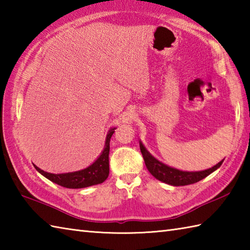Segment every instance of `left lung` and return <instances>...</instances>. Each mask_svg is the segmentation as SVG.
<instances>
[{"label": "left lung", "instance_id": "obj_1", "mask_svg": "<svg viewBox=\"0 0 250 250\" xmlns=\"http://www.w3.org/2000/svg\"><path fill=\"white\" fill-rule=\"evenodd\" d=\"M140 148L141 152L144 158L146 167L153 177L160 180L162 183H166L171 186H186L198 183L200 180L208 176L209 174L215 172L217 168H219L224 162V160L217 163L213 167L204 169V171L199 172H186L180 171L175 167H171L167 164L159 161L158 159L153 157L151 153L146 149V147L143 145V143L140 141Z\"/></svg>", "mask_w": 250, "mask_h": 250}]
</instances>
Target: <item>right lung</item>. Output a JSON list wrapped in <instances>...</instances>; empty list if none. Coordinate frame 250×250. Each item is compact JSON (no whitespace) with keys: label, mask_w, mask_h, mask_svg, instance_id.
<instances>
[{"label":"right lung","mask_w":250,"mask_h":250,"mask_svg":"<svg viewBox=\"0 0 250 250\" xmlns=\"http://www.w3.org/2000/svg\"><path fill=\"white\" fill-rule=\"evenodd\" d=\"M115 129L116 128H111L107 132L104 149L101 152V155L97 158V160L92 164H90L86 168L81 169V171L62 174H52L43 171V169L37 167L35 164H33V166L37 172L41 173L47 179H49L50 182L65 188L81 189L90 187V186L102 184L103 182H105L106 178L108 177L109 174V142L111 135L114 134Z\"/></svg>","instance_id":"add662e5"}]
</instances>
